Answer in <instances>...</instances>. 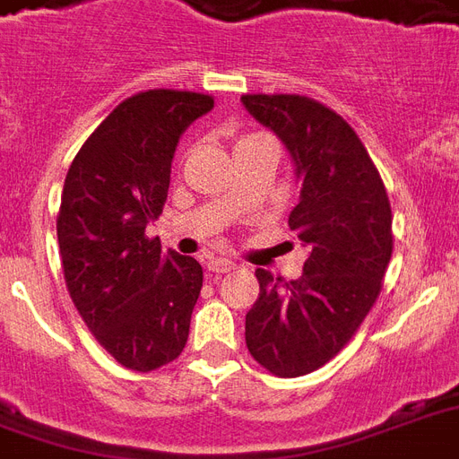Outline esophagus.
Returning a JSON list of instances; mask_svg holds the SVG:
<instances>
[{
    "mask_svg": "<svg viewBox=\"0 0 459 459\" xmlns=\"http://www.w3.org/2000/svg\"><path fill=\"white\" fill-rule=\"evenodd\" d=\"M236 269V262L226 260V257H214V260L206 262V272L209 274H229Z\"/></svg>",
    "mask_w": 459,
    "mask_h": 459,
    "instance_id": "obj_1",
    "label": "esophagus"
}]
</instances>
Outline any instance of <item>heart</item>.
Listing matches in <instances>:
<instances>
[{"instance_id": "heart-1", "label": "heart", "mask_w": 459, "mask_h": 459, "mask_svg": "<svg viewBox=\"0 0 459 459\" xmlns=\"http://www.w3.org/2000/svg\"><path fill=\"white\" fill-rule=\"evenodd\" d=\"M255 136H257V134H255ZM245 139H253V136H245ZM245 139H240V142H245ZM240 142H238V144H240Z\"/></svg>"}]
</instances>
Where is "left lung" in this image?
<instances>
[{
    "label": "left lung",
    "mask_w": 459,
    "mask_h": 459,
    "mask_svg": "<svg viewBox=\"0 0 459 459\" xmlns=\"http://www.w3.org/2000/svg\"><path fill=\"white\" fill-rule=\"evenodd\" d=\"M240 100L296 160L303 185L289 229L307 247L293 281L255 272L260 296L245 315V344L272 376H307L351 342L376 306L393 257V209L366 146L332 108L299 93Z\"/></svg>",
    "instance_id": "1"
}]
</instances>
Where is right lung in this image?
Masks as SVG:
<instances>
[{
    "label": "right lung",
    "mask_w": 459,
    "mask_h": 459,
    "mask_svg": "<svg viewBox=\"0 0 459 459\" xmlns=\"http://www.w3.org/2000/svg\"><path fill=\"white\" fill-rule=\"evenodd\" d=\"M214 98L152 89L125 98L69 166L57 214L66 291L115 361L149 373L183 354L202 291V264L163 253L146 223L159 219L170 160L185 127Z\"/></svg>",
    "instance_id": "right-lung-1"
}]
</instances>
